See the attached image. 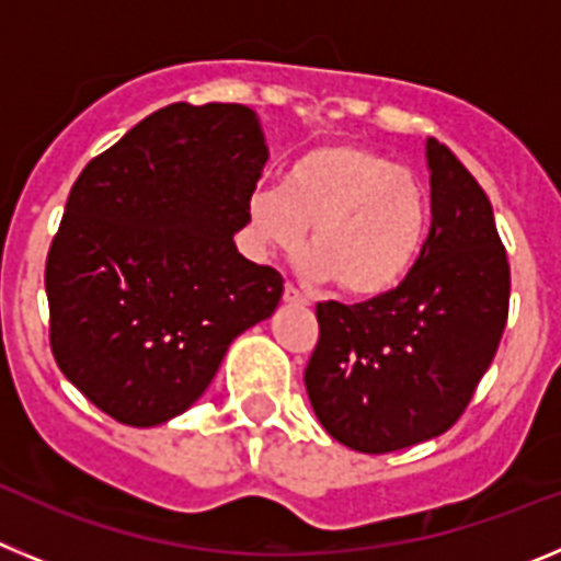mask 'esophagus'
Instances as JSON below:
<instances>
[{"mask_svg": "<svg viewBox=\"0 0 561 561\" xmlns=\"http://www.w3.org/2000/svg\"><path fill=\"white\" fill-rule=\"evenodd\" d=\"M284 300H286V304H297V306H306V304H309V297H306L304 291L297 289L295 284H286V286H284Z\"/></svg>", "mask_w": 561, "mask_h": 561, "instance_id": "34e87169", "label": "esophagus"}]
</instances>
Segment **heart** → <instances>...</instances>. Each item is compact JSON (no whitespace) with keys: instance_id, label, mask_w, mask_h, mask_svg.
I'll list each match as a JSON object with an SVG mask.
<instances>
[{"instance_id":"1","label":"heart","mask_w":561,"mask_h":561,"mask_svg":"<svg viewBox=\"0 0 561 561\" xmlns=\"http://www.w3.org/2000/svg\"><path fill=\"white\" fill-rule=\"evenodd\" d=\"M311 225L309 272L354 297H381L413 272L430 227V193L419 173L376 148L336 140L304 151L284 185H257L247 199L255 252H295Z\"/></svg>"}]
</instances>
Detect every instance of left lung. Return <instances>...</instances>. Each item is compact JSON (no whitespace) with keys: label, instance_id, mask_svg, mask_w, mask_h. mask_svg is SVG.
<instances>
[{"label":"left lung","instance_id":"1","mask_svg":"<svg viewBox=\"0 0 561 561\" xmlns=\"http://www.w3.org/2000/svg\"><path fill=\"white\" fill-rule=\"evenodd\" d=\"M427 165L433 225L404 284L365 304H317L306 390L325 433L356 453L447 433L508 320L512 270L492 202L444 142L427 140Z\"/></svg>","mask_w":561,"mask_h":561}]
</instances>
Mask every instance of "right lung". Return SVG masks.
Segmentation results:
<instances>
[{
	"mask_svg": "<svg viewBox=\"0 0 561 561\" xmlns=\"http://www.w3.org/2000/svg\"><path fill=\"white\" fill-rule=\"evenodd\" d=\"M241 103H171L89 162L47 252L49 348L128 427L185 413L230 342L275 311L284 277L236 250L264 171Z\"/></svg>",
	"mask_w": 561,
	"mask_h": 561,
	"instance_id": "right-lung-1",
	"label": "right lung"
}]
</instances>
